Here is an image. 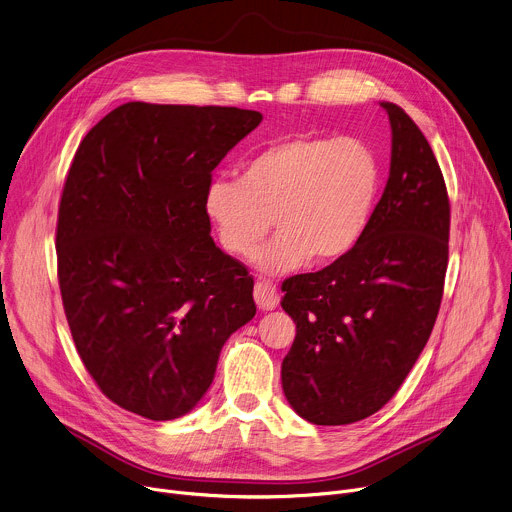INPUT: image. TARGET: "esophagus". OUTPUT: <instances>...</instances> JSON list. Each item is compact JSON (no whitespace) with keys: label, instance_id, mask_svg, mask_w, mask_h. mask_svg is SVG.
Wrapping results in <instances>:
<instances>
[{"label":"esophagus","instance_id":"esophagus-1","mask_svg":"<svg viewBox=\"0 0 512 512\" xmlns=\"http://www.w3.org/2000/svg\"><path fill=\"white\" fill-rule=\"evenodd\" d=\"M253 296H255V304L259 306V310L267 312L273 310L279 304V296H277V287L269 281H257L255 289H253Z\"/></svg>","mask_w":512,"mask_h":512}]
</instances>
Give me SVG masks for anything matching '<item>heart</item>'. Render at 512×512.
I'll list each match as a JSON object with an SVG mask.
<instances>
[{
	"mask_svg": "<svg viewBox=\"0 0 512 512\" xmlns=\"http://www.w3.org/2000/svg\"><path fill=\"white\" fill-rule=\"evenodd\" d=\"M383 186V166L367 141L298 135L267 145L241 180L214 178L204 190V214L221 247L277 275L348 255L367 233Z\"/></svg>",
	"mask_w": 512,
	"mask_h": 512,
	"instance_id": "1",
	"label": "heart"
}]
</instances>
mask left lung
<instances>
[{"instance_id": "8db88e82", "label": "left lung", "mask_w": 512, "mask_h": 512, "mask_svg": "<svg viewBox=\"0 0 512 512\" xmlns=\"http://www.w3.org/2000/svg\"><path fill=\"white\" fill-rule=\"evenodd\" d=\"M381 107L391 121V170L367 233L342 259L281 283V308L296 322L281 385L294 411L316 425L354 423L389 403L444 296V174L413 119L395 103Z\"/></svg>"}]
</instances>
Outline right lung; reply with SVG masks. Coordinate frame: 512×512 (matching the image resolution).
Masks as SVG:
<instances>
[{
    "instance_id": "add662e5",
    "label": "right lung",
    "mask_w": 512,
    "mask_h": 512,
    "mask_svg": "<svg viewBox=\"0 0 512 512\" xmlns=\"http://www.w3.org/2000/svg\"><path fill=\"white\" fill-rule=\"evenodd\" d=\"M263 115L237 107L125 103L81 141L56 223L72 340L115 405L188 413L229 336L257 312L247 267L204 214L212 170Z\"/></svg>"
}]
</instances>
